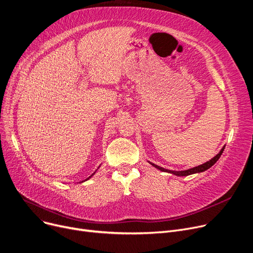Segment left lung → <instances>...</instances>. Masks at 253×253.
<instances>
[{
    "instance_id": "1",
    "label": "left lung",
    "mask_w": 253,
    "mask_h": 253,
    "mask_svg": "<svg viewBox=\"0 0 253 253\" xmlns=\"http://www.w3.org/2000/svg\"><path fill=\"white\" fill-rule=\"evenodd\" d=\"M224 149H225V147H223L222 150L219 152V154H217L216 156L213 157V158H211L210 161H208V162H206V163H204V164H202V165H199V166H197V167H193V168H190V169H187V170H183V171L168 170V169H165V168H163V167H160V166H158V165H156V164H154V163H151V162H149V163H150L152 166H154L155 168H157V169H159V170H161V171H163V172H168V173L174 174V175H176V176H187V175H190V174L204 172V171L208 170L209 168H211L213 164H215V163L219 160V158L221 157V155H222Z\"/></svg>"
}]
</instances>
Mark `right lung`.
Returning <instances> with one entry per match:
<instances>
[{"label":"right lung","instance_id":"1","mask_svg":"<svg viewBox=\"0 0 253 253\" xmlns=\"http://www.w3.org/2000/svg\"><path fill=\"white\" fill-rule=\"evenodd\" d=\"M96 171H97V170H96ZM96 171H95V172H96ZM95 172H94V173H93V174H91V175H90V176H89V177H88V178H86V179H85V180H83V181H82V182H84V181H86V180H88V179H89V178H91V177H92V176H93V175H94V174H95Z\"/></svg>","mask_w":253,"mask_h":253}]
</instances>
